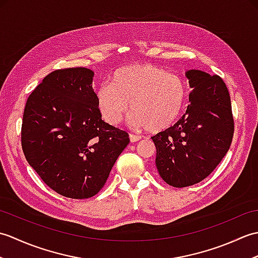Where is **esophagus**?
I'll return each instance as SVG.
<instances>
[{"label": "esophagus", "instance_id": "esophagus-1", "mask_svg": "<svg viewBox=\"0 0 258 258\" xmlns=\"http://www.w3.org/2000/svg\"><path fill=\"white\" fill-rule=\"evenodd\" d=\"M142 139V136L140 135H134V134H130V141L131 143H135V142H138Z\"/></svg>", "mask_w": 258, "mask_h": 258}]
</instances>
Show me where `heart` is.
Here are the masks:
<instances>
[{
    "label": "heart",
    "instance_id": "b5f03b06",
    "mask_svg": "<svg viewBox=\"0 0 258 258\" xmlns=\"http://www.w3.org/2000/svg\"><path fill=\"white\" fill-rule=\"evenodd\" d=\"M186 91L177 75L151 64L128 65L113 75V84L104 82L97 89L96 102L102 117L111 125L134 113L131 123L150 132L169 127L184 107Z\"/></svg>",
    "mask_w": 258,
    "mask_h": 258
}]
</instances>
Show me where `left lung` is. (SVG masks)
Instances as JSON below:
<instances>
[{
	"label": "left lung",
	"mask_w": 258,
	"mask_h": 258,
	"mask_svg": "<svg viewBox=\"0 0 258 258\" xmlns=\"http://www.w3.org/2000/svg\"><path fill=\"white\" fill-rule=\"evenodd\" d=\"M189 105L177 123L153 136L160 176L174 187L206 178L231 146L234 118L231 96L218 75L200 70L186 72Z\"/></svg>",
	"instance_id": "1"
}]
</instances>
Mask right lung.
Wrapping results in <instances>:
<instances>
[{
    "label": "right lung",
    "instance_id": "add662e5",
    "mask_svg": "<svg viewBox=\"0 0 258 258\" xmlns=\"http://www.w3.org/2000/svg\"><path fill=\"white\" fill-rule=\"evenodd\" d=\"M93 71L56 70L31 93L22 120L26 161L48 187L69 199L94 196L130 143L125 131L102 119Z\"/></svg>",
    "mask_w": 258,
    "mask_h": 258
}]
</instances>
